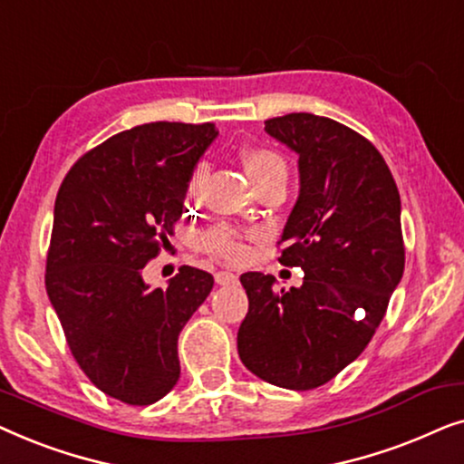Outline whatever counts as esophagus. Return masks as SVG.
I'll return each mask as SVG.
<instances>
[{"mask_svg": "<svg viewBox=\"0 0 464 464\" xmlns=\"http://www.w3.org/2000/svg\"><path fill=\"white\" fill-rule=\"evenodd\" d=\"M215 283H218V285H221V287H224V285H234V283H238V276L234 275V272L219 270V272H215Z\"/></svg>", "mask_w": 464, "mask_h": 464, "instance_id": "obj_1", "label": "esophagus"}]
</instances>
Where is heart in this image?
<instances>
[{
	"mask_svg": "<svg viewBox=\"0 0 464 464\" xmlns=\"http://www.w3.org/2000/svg\"><path fill=\"white\" fill-rule=\"evenodd\" d=\"M243 164L249 173L251 181L256 183V188L264 186L268 181L276 179H287V167H285V160L276 151L268 148H246L243 151ZM200 186V173L194 177L192 183H189V194H194ZM202 245H205L207 251H211L213 256L221 259H227V262H240L245 257V245L240 234L230 226H218L213 230H208L202 238Z\"/></svg>",
	"mask_w": 464,
	"mask_h": 464,
	"instance_id": "1",
	"label": "heart"
}]
</instances>
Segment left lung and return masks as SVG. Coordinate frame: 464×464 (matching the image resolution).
<instances>
[{
	"mask_svg": "<svg viewBox=\"0 0 464 464\" xmlns=\"http://www.w3.org/2000/svg\"><path fill=\"white\" fill-rule=\"evenodd\" d=\"M266 132L297 156L300 192L283 227L281 264L304 285L245 272L249 313L238 357L266 382L289 391L325 384L351 365L384 319L403 276L401 198L373 145L332 118L289 113Z\"/></svg>",
	"mask_w": 464,
	"mask_h": 464,
	"instance_id": "left-lung-1",
	"label": "left lung"
}]
</instances>
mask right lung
I'll return each mask as SVG.
<instances>
[{
  "label": "right lung",
  "mask_w": 464,
  "mask_h": 464,
  "mask_svg": "<svg viewBox=\"0 0 464 464\" xmlns=\"http://www.w3.org/2000/svg\"><path fill=\"white\" fill-rule=\"evenodd\" d=\"M218 135L208 122L135 126L82 156L56 194L50 304L78 365L122 403H156L177 384V340L213 289V276L192 266L151 289L143 268L183 215L196 164Z\"/></svg>",
  "instance_id": "1"
}]
</instances>
